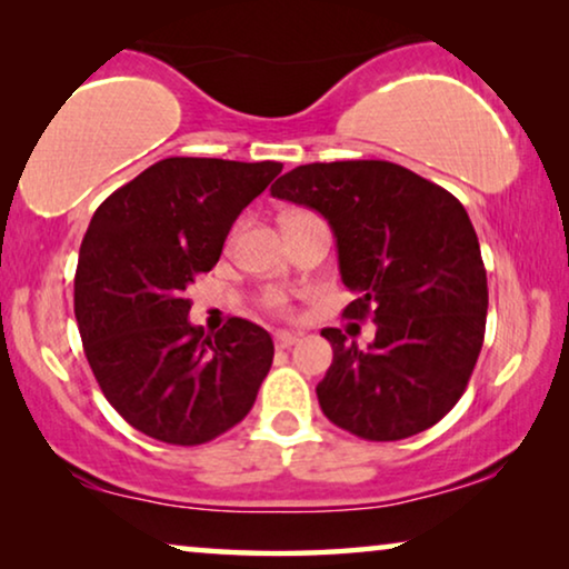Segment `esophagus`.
<instances>
[{"label": "esophagus", "mask_w": 569, "mask_h": 569, "mask_svg": "<svg viewBox=\"0 0 569 569\" xmlns=\"http://www.w3.org/2000/svg\"><path fill=\"white\" fill-rule=\"evenodd\" d=\"M300 341V333H292V331H277L274 333V345L277 349H290Z\"/></svg>", "instance_id": "esophagus-1"}]
</instances>
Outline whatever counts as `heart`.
Masks as SVG:
<instances>
[{
  "mask_svg": "<svg viewBox=\"0 0 569 569\" xmlns=\"http://www.w3.org/2000/svg\"><path fill=\"white\" fill-rule=\"evenodd\" d=\"M267 306L271 308V310H284V298H282V295H269V298H267Z\"/></svg>",
  "mask_w": 569,
  "mask_h": 569,
  "instance_id": "b5f03b06",
  "label": "heart"
}]
</instances>
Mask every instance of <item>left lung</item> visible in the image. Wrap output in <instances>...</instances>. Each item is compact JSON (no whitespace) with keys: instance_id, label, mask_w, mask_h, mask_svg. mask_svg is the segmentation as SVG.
Segmentation results:
<instances>
[{"instance_id":"8db88e82","label":"left lung","mask_w":569,"mask_h":569,"mask_svg":"<svg viewBox=\"0 0 569 569\" xmlns=\"http://www.w3.org/2000/svg\"><path fill=\"white\" fill-rule=\"evenodd\" d=\"M271 197L329 220L345 318L378 326L368 349L323 329L333 362L318 383L323 415L362 440H403L438 425L461 399L487 326V271L461 201L386 160L310 162Z\"/></svg>"}]
</instances>
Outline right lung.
Segmentation results:
<instances>
[{
  "mask_svg": "<svg viewBox=\"0 0 569 569\" xmlns=\"http://www.w3.org/2000/svg\"><path fill=\"white\" fill-rule=\"evenodd\" d=\"M282 162L166 158L92 214L74 274V316L92 376L147 438L201 446L251 411L274 345L230 318L214 337L189 323L186 287L220 261L238 214Z\"/></svg>",
  "mask_w": 569,
  "mask_h": 569,
  "instance_id": "add662e5",
  "label": "right lung"
}]
</instances>
